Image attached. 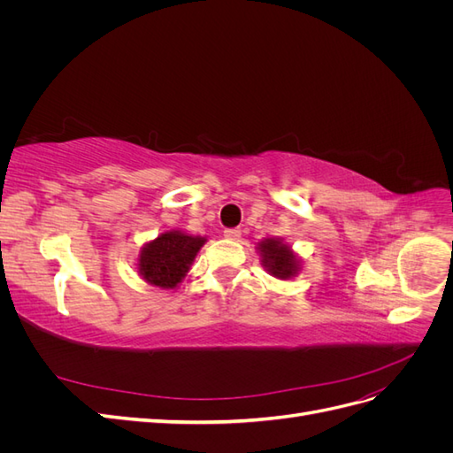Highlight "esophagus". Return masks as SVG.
Returning <instances> with one entry per match:
<instances>
[{
  "label": "esophagus",
  "instance_id": "34e87169",
  "mask_svg": "<svg viewBox=\"0 0 453 453\" xmlns=\"http://www.w3.org/2000/svg\"><path fill=\"white\" fill-rule=\"evenodd\" d=\"M240 236H242L240 228H226L225 230V238H228V240H240Z\"/></svg>",
  "mask_w": 453,
  "mask_h": 453
}]
</instances>
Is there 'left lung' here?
<instances>
[{"instance_id": "8db88e82", "label": "left lung", "mask_w": 453, "mask_h": 453, "mask_svg": "<svg viewBox=\"0 0 453 453\" xmlns=\"http://www.w3.org/2000/svg\"><path fill=\"white\" fill-rule=\"evenodd\" d=\"M260 257H263L265 268L272 273L273 278L289 280L298 272V258L291 251L287 243L280 238H266L258 243Z\"/></svg>"}]
</instances>
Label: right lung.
<instances>
[{
  "label": "right lung",
  "mask_w": 453,
  "mask_h": 453,
  "mask_svg": "<svg viewBox=\"0 0 453 453\" xmlns=\"http://www.w3.org/2000/svg\"><path fill=\"white\" fill-rule=\"evenodd\" d=\"M205 238L188 236L181 230L164 232L157 240L145 243L138 258L140 276L162 289H173L187 276Z\"/></svg>",
  "instance_id": "obj_1"
}]
</instances>
